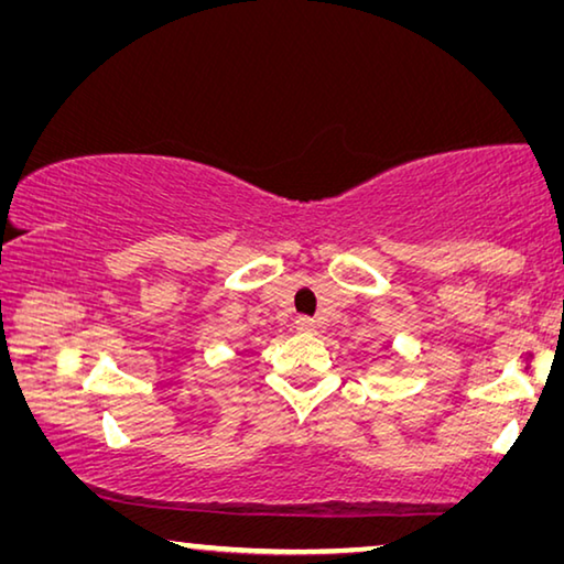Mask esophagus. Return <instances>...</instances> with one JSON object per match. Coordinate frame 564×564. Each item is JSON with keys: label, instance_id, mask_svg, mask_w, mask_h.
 <instances>
[{"label": "esophagus", "instance_id": "obj_1", "mask_svg": "<svg viewBox=\"0 0 564 564\" xmlns=\"http://www.w3.org/2000/svg\"><path fill=\"white\" fill-rule=\"evenodd\" d=\"M295 328H299L301 333H313V330H316V321L308 318V316H299V318H295Z\"/></svg>", "mask_w": 564, "mask_h": 564}]
</instances>
